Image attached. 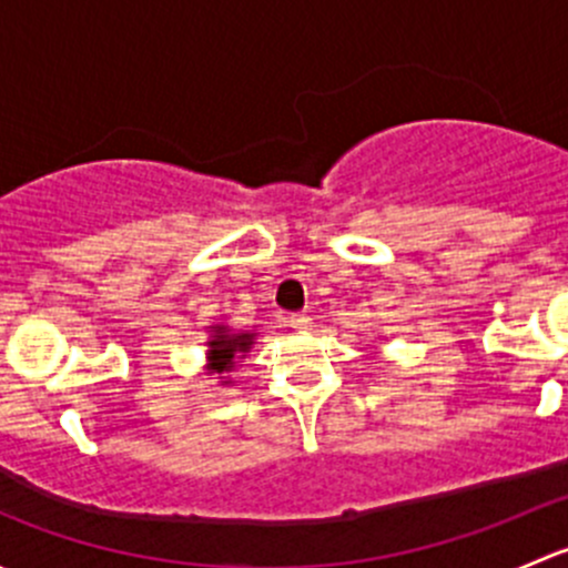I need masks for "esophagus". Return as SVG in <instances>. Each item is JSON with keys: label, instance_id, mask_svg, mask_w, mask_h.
Listing matches in <instances>:
<instances>
[{"label": "esophagus", "instance_id": "34e87169", "mask_svg": "<svg viewBox=\"0 0 568 568\" xmlns=\"http://www.w3.org/2000/svg\"><path fill=\"white\" fill-rule=\"evenodd\" d=\"M291 326H294V329H300V332H305V329H311V326H313V318L307 316V313H294V316H291Z\"/></svg>", "mask_w": 568, "mask_h": 568}]
</instances>
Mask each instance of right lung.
Instances as JSON below:
<instances>
[{"instance_id": "right-lung-1", "label": "right lung", "mask_w": 568, "mask_h": 568, "mask_svg": "<svg viewBox=\"0 0 568 568\" xmlns=\"http://www.w3.org/2000/svg\"><path fill=\"white\" fill-rule=\"evenodd\" d=\"M209 337H205V374L220 376V385H233L227 374L236 371V365L252 352L257 341V332L252 329H233V326L216 324L205 326Z\"/></svg>"}]
</instances>
